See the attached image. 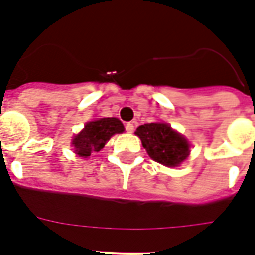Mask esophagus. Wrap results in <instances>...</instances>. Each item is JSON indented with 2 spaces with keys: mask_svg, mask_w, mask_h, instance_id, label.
Segmentation results:
<instances>
[{
  "mask_svg": "<svg viewBox=\"0 0 255 255\" xmlns=\"http://www.w3.org/2000/svg\"><path fill=\"white\" fill-rule=\"evenodd\" d=\"M126 131L129 132V133H132V132L135 131V126H133V123H127V124H126Z\"/></svg>",
  "mask_w": 255,
  "mask_h": 255,
  "instance_id": "obj_1",
  "label": "esophagus"
}]
</instances>
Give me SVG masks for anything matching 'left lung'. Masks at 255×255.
Returning a JSON list of instances; mask_svg holds the SVG:
<instances>
[{"label":"left lung","instance_id":"8db88e82","mask_svg":"<svg viewBox=\"0 0 255 255\" xmlns=\"http://www.w3.org/2000/svg\"><path fill=\"white\" fill-rule=\"evenodd\" d=\"M149 158L166 167H176L190 155V143L170 124L158 122L139 126L136 129Z\"/></svg>","mask_w":255,"mask_h":255}]
</instances>
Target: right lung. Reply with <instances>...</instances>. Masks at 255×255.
<instances>
[{
	"label": "right lung",
	"mask_w": 255,
	"mask_h": 255,
	"mask_svg": "<svg viewBox=\"0 0 255 255\" xmlns=\"http://www.w3.org/2000/svg\"><path fill=\"white\" fill-rule=\"evenodd\" d=\"M124 126L118 118H100L84 126V129L72 140L75 153L80 158H88L91 153L99 152L107 141L116 133H123Z\"/></svg>",
	"instance_id": "right-lung-1"
}]
</instances>
